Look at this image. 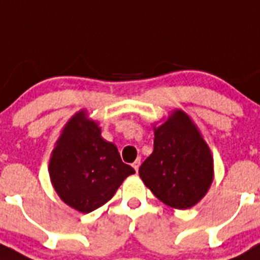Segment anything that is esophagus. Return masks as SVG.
<instances>
[{"label": "esophagus", "mask_w": 260, "mask_h": 260, "mask_svg": "<svg viewBox=\"0 0 260 260\" xmlns=\"http://www.w3.org/2000/svg\"><path fill=\"white\" fill-rule=\"evenodd\" d=\"M139 167H141V158H137L134 162H133V168H134L135 171L138 172V169H139Z\"/></svg>", "instance_id": "obj_1"}]
</instances>
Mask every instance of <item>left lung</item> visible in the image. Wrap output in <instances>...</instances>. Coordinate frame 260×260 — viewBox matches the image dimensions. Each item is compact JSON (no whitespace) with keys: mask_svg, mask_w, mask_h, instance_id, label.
Listing matches in <instances>:
<instances>
[{"mask_svg":"<svg viewBox=\"0 0 260 260\" xmlns=\"http://www.w3.org/2000/svg\"><path fill=\"white\" fill-rule=\"evenodd\" d=\"M144 185L169 207L186 210L207 194L213 158L198 127L182 110H174L155 127L153 152L139 168Z\"/></svg>","mask_w":260,"mask_h":260,"instance_id":"obj_1","label":"left lung"}]
</instances>
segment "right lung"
<instances>
[{"label": "right lung", "mask_w": 260, "mask_h": 260, "mask_svg": "<svg viewBox=\"0 0 260 260\" xmlns=\"http://www.w3.org/2000/svg\"><path fill=\"white\" fill-rule=\"evenodd\" d=\"M134 173L84 110L66 123L49 161L50 181L59 198L83 213L102 207Z\"/></svg>", "instance_id": "add662e5"}]
</instances>
